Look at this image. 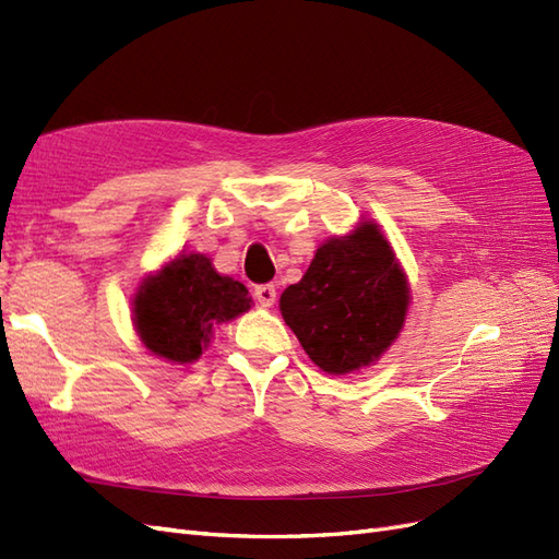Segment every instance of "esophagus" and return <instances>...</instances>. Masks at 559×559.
Here are the masks:
<instances>
[{"label": "esophagus", "mask_w": 559, "mask_h": 559, "mask_svg": "<svg viewBox=\"0 0 559 559\" xmlns=\"http://www.w3.org/2000/svg\"><path fill=\"white\" fill-rule=\"evenodd\" d=\"M253 296H257V300L261 302L263 308H270L275 306V298H277V292H275V284H259L257 289H253Z\"/></svg>", "instance_id": "obj_1"}]
</instances>
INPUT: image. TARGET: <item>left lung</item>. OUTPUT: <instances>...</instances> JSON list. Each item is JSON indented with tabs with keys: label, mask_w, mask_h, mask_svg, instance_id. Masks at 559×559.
Returning a JSON list of instances; mask_svg holds the SVG:
<instances>
[{
	"label": "left lung",
	"mask_w": 559,
	"mask_h": 559,
	"mask_svg": "<svg viewBox=\"0 0 559 559\" xmlns=\"http://www.w3.org/2000/svg\"><path fill=\"white\" fill-rule=\"evenodd\" d=\"M411 289L378 224L364 222L345 238L321 245L298 284L286 286L280 310L308 357L331 376L378 361L396 341Z\"/></svg>",
	"instance_id": "8db88e82"
}]
</instances>
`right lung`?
I'll use <instances>...</instances> for the list:
<instances>
[{
  "mask_svg": "<svg viewBox=\"0 0 559 559\" xmlns=\"http://www.w3.org/2000/svg\"><path fill=\"white\" fill-rule=\"evenodd\" d=\"M251 308L247 286L218 275L202 253H181L142 282L132 321L156 357L193 364L207 347L212 329Z\"/></svg>",
  "mask_w": 559,
  "mask_h": 559,
  "instance_id": "1",
  "label": "right lung"
}]
</instances>
